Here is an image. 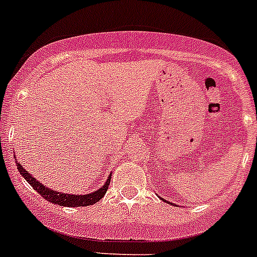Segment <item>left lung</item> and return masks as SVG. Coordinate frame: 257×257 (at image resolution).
Segmentation results:
<instances>
[{
    "instance_id": "8db88e82",
    "label": "left lung",
    "mask_w": 257,
    "mask_h": 257,
    "mask_svg": "<svg viewBox=\"0 0 257 257\" xmlns=\"http://www.w3.org/2000/svg\"><path fill=\"white\" fill-rule=\"evenodd\" d=\"M161 199H162L163 202H166V203H170V202H169V201H166V199H163V198H161ZM170 205H174V203H170ZM174 206H175V205H174Z\"/></svg>"
}]
</instances>
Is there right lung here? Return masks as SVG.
<instances>
[{
	"mask_svg": "<svg viewBox=\"0 0 257 257\" xmlns=\"http://www.w3.org/2000/svg\"><path fill=\"white\" fill-rule=\"evenodd\" d=\"M15 162H17L20 175L31 184L33 189L37 190L46 201L59 206H64V207H82V206H91L94 203H96V202H99L105 196L109 183H110V178H112V174H109L108 179H106L103 187L99 188V189H96L92 193H88V194H68V193L50 189L49 187H46L41 181H38L33 175L29 174L26 169H23V166L18 161H15Z\"/></svg>",
	"mask_w": 257,
	"mask_h": 257,
	"instance_id": "right-lung-1",
	"label": "right lung"
}]
</instances>
